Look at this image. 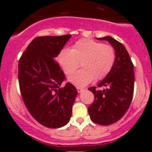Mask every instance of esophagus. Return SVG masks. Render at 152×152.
<instances>
[{"mask_svg":"<svg viewBox=\"0 0 152 152\" xmlns=\"http://www.w3.org/2000/svg\"><path fill=\"white\" fill-rule=\"evenodd\" d=\"M76 89H77V91L79 92V93H81V92H82L84 90L83 88H82V87H76Z\"/></svg>","mask_w":152,"mask_h":152,"instance_id":"1","label":"esophagus"}]
</instances>
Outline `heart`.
<instances>
[{
  "mask_svg": "<svg viewBox=\"0 0 152 152\" xmlns=\"http://www.w3.org/2000/svg\"><path fill=\"white\" fill-rule=\"evenodd\" d=\"M115 51L112 45L103 42L82 39L78 40L71 49H64L58 56L59 65L65 74L71 75L79 66L83 68L70 77V81L84 86L95 79H104L114 65Z\"/></svg>",
  "mask_w": 152,
  "mask_h": 152,
  "instance_id": "heart-1",
  "label": "heart"
}]
</instances>
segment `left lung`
<instances>
[{
	"instance_id": "1",
	"label": "left lung",
	"mask_w": 152,
	"mask_h": 152,
	"mask_svg": "<svg viewBox=\"0 0 152 152\" xmlns=\"http://www.w3.org/2000/svg\"><path fill=\"white\" fill-rule=\"evenodd\" d=\"M107 40L115 50V60L109 74L97 87H89L94 101L88 107L90 119L99 125H110L120 120L129 107L134 93V65L122 43L110 36Z\"/></svg>"
}]
</instances>
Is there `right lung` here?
<instances>
[{
  "instance_id": "obj_1",
  "label": "right lung",
  "mask_w": 152,
  "mask_h": 152,
  "mask_svg": "<svg viewBox=\"0 0 152 152\" xmlns=\"http://www.w3.org/2000/svg\"><path fill=\"white\" fill-rule=\"evenodd\" d=\"M70 37V34L37 37L18 62L24 104L32 117L48 128H59L68 123L77 96V90L69 82L62 87L66 77L55 59Z\"/></svg>"
}]
</instances>
